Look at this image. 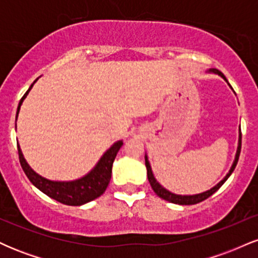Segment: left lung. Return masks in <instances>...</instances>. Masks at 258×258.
Masks as SVG:
<instances>
[{"mask_svg": "<svg viewBox=\"0 0 258 258\" xmlns=\"http://www.w3.org/2000/svg\"><path fill=\"white\" fill-rule=\"evenodd\" d=\"M207 73H211V74H217V75H220L222 79L224 80V81L228 84V80L226 79V76L222 74L220 70L217 69H210L207 70ZM229 85V84H228ZM230 87V85H229ZM232 88V87H230ZM240 149H241V131H240V127H239V141H238V149H236V154H235V159H234L233 161V165L232 167H230L229 172L226 174V177H224L223 179L221 180V182H218L217 184L215 186H212L211 189H209V190L204 191V193H199V194H194V195H179V194H174V193H171L170 190H167V189H165L164 186H162L160 183L156 180L155 177H154V173L152 171V166H150V162L149 160H148V156L146 155V166H147V174H148V179H149V183L150 185H152L153 190L155 191V194L158 195V197L161 198V199L166 200V201H170V203H173V204H178V205H194V204H198L200 203V201L207 199L209 197H211L212 194L216 193V191L218 190V189L221 188L222 185H223V183L226 182V180L229 178L230 174L233 173L234 168H235L236 164H238V160H239V155H240Z\"/></svg>", "mask_w": 258, "mask_h": 258, "instance_id": "obj_1", "label": "left lung"}]
</instances>
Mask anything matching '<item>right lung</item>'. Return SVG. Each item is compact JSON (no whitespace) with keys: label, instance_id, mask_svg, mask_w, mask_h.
Returning <instances> with one entry per match:
<instances>
[{"label":"right lung","instance_id":"add662e5","mask_svg":"<svg viewBox=\"0 0 258 258\" xmlns=\"http://www.w3.org/2000/svg\"><path fill=\"white\" fill-rule=\"evenodd\" d=\"M37 80L38 79H36L32 82V85L29 87V90L26 91V93L23 96V98L20 99L17 109L16 121L18 119L20 106H22L26 96H28L29 92L31 91L32 86H34V84ZM122 141L115 142V143L103 154L102 158L98 160L96 166L92 168L90 172L85 174L81 178L74 180H51L44 178V177L40 176V174L35 172V171L29 166L24 155H23L19 144H18V154H19L20 165H22L25 174L37 189H40L42 193L48 195L52 199L57 200L61 204H65V205L80 206L97 199V198L104 193L106 186H108L111 178L112 162H114L115 158H116V154L119 152L120 148L122 147Z\"/></svg>","mask_w":258,"mask_h":258}]
</instances>
